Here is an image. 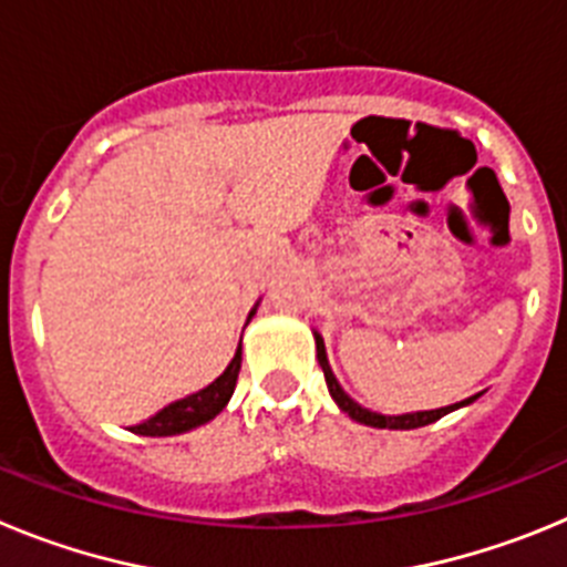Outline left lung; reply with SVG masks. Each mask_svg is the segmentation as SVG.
Returning <instances> with one entry per match:
<instances>
[{"instance_id": "left-lung-1", "label": "left lung", "mask_w": 567, "mask_h": 567, "mask_svg": "<svg viewBox=\"0 0 567 567\" xmlns=\"http://www.w3.org/2000/svg\"><path fill=\"white\" fill-rule=\"evenodd\" d=\"M312 334H315V346H318V363L320 369H323V374H327L329 394H332V400L338 403L340 412H346L354 423L360 425H372V429H394V432H398V429L400 432H405V429H420V425L434 423V420L445 417V414L454 412V409H463V405L474 403V400L480 398V394H471V398L460 400V403H452V405H443V409H429V412H409V414H380V412H372V409H363L358 400H352L343 392V385H340L338 378H334L332 365H329V358H327V343H323V338H320L318 332Z\"/></svg>"}]
</instances>
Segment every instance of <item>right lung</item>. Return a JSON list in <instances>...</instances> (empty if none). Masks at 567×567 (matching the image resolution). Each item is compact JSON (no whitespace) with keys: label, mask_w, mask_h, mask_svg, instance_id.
<instances>
[{"label":"right lung","mask_w":567,"mask_h":567,"mask_svg":"<svg viewBox=\"0 0 567 567\" xmlns=\"http://www.w3.org/2000/svg\"><path fill=\"white\" fill-rule=\"evenodd\" d=\"M255 309H258V303H255L252 312H249L247 323L252 320ZM238 372H240V343L238 349H235V358L229 360L227 369H224L213 383L204 385L202 392L187 394V398L164 405L158 414H153V417L144 420V423L133 425V432L142 434V437H173V434L193 432V429H198V425L209 423V420L218 417V414L224 412V405H227L229 398H233L235 383H238Z\"/></svg>","instance_id":"right-lung-1"}]
</instances>
